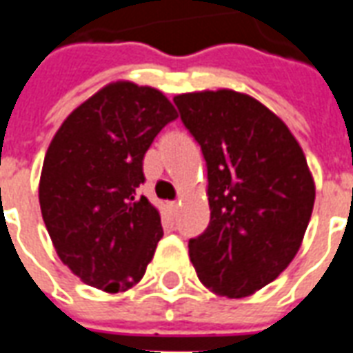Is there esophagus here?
<instances>
[{
  "instance_id": "1",
  "label": "esophagus",
  "mask_w": 353,
  "mask_h": 353,
  "mask_svg": "<svg viewBox=\"0 0 353 353\" xmlns=\"http://www.w3.org/2000/svg\"><path fill=\"white\" fill-rule=\"evenodd\" d=\"M179 206H181V200H174V202H170V208H172V210H177Z\"/></svg>"
}]
</instances>
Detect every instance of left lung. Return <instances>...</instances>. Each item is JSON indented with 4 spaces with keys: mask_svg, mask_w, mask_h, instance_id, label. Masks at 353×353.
<instances>
[{
    "mask_svg": "<svg viewBox=\"0 0 353 353\" xmlns=\"http://www.w3.org/2000/svg\"><path fill=\"white\" fill-rule=\"evenodd\" d=\"M174 101L208 164L210 225L189 242L192 266L215 295L244 299L295 259L314 177L288 124L250 94L219 88Z\"/></svg>",
    "mask_w": 353,
    "mask_h": 353,
    "instance_id": "obj_1",
    "label": "left lung"
}]
</instances>
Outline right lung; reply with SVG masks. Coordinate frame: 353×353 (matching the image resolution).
I'll return each instance as SVG.
<instances>
[{
  "label": "right lung",
  "instance_id": "obj_1",
  "mask_svg": "<svg viewBox=\"0 0 353 353\" xmlns=\"http://www.w3.org/2000/svg\"><path fill=\"white\" fill-rule=\"evenodd\" d=\"M177 119L153 87L113 81L65 117L50 141L39 206L58 257L83 283L105 293L136 285L162 238L161 214L136 196L143 157Z\"/></svg>",
  "mask_w": 353,
  "mask_h": 353
}]
</instances>
